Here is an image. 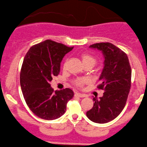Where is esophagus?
Returning <instances> with one entry per match:
<instances>
[{"label":"esophagus","instance_id":"1","mask_svg":"<svg viewBox=\"0 0 147 147\" xmlns=\"http://www.w3.org/2000/svg\"><path fill=\"white\" fill-rule=\"evenodd\" d=\"M75 96H77V97H79V98H84V97H85V95L80 94V93H76Z\"/></svg>","mask_w":147,"mask_h":147}]
</instances>
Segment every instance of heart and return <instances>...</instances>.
I'll return each instance as SVG.
<instances>
[{
  "mask_svg": "<svg viewBox=\"0 0 147 147\" xmlns=\"http://www.w3.org/2000/svg\"><path fill=\"white\" fill-rule=\"evenodd\" d=\"M81 60H82V63H83L84 65H91L93 67L94 66L95 64L97 62V59L94 56L92 55L89 54V53H82L80 56ZM86 79L84 78H78L77 80H75L74 83L78 87H81L84 83L86 82Z\"/></svg>",
  "mask_w": 147,
  "mask_h": 147,
  "instance_id": "obj_1",
  "label": "heart"
}]
</instances>
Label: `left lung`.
Segmentation results:
<instances>
[{
    "label": "left lung",
    "instance_id": "8db88e82",
    "mask_svg": "<svg viewBox=\"0 0 147 147\" xmlns=\"http://www.w3.org/2000/svg\"><path fill=\"white\" fill-rule=\"evenodd\" d=\"M89 48L99 50L104 56L98 88L105 92L99 99L93 98L94 107L86 115L96 123H107L118 117L125 107L131 88V69L127 54L111 43H96Z\"/></svg>",
    "mask_w": 147,
    "mask_h": 147
}]
</instances>
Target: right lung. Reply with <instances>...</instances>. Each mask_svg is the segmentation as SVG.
<instances>
[{
	"label": "right lung",
	"instance_id": "add662e5",
	"mask_svg": "<svg viewBox=\"0 0 147 147\" xmlns=\"http://www.w3.org/2000/svg\"><path fill=\"white\" fill-rule=\"evenodd\" d=\"M73 48L46 40L32 46L26 53L20 71V87L27 106L39 118L47 120L60 118L74 97L71 89L54 91L49 84L59 74L63 57Z\"/></svg>",
	"mask_w": 147,
	"mask_h": 147
}]
</instances>
